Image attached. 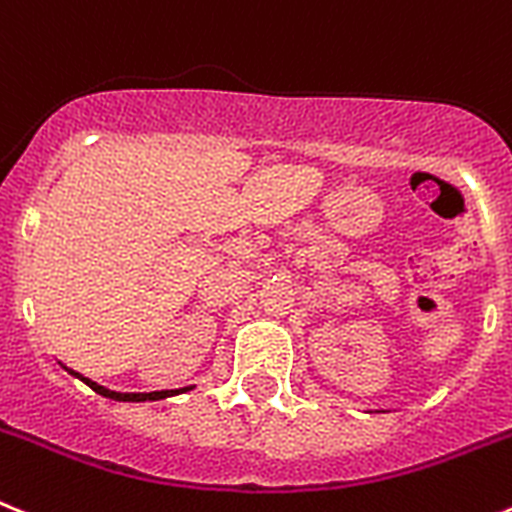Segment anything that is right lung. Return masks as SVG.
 <instances>
[{"mask_svg":"<svg viewBox=\"0 0 512 512\" xmlns=\"http://www.w3.org/2000/svg\"><path fill=\"white\" fill-rule=\"evenodd\" d=\"M71 372V369H69ZM71 374H76V372H71ZM76 377H79V374H76ZM81 382H87L89 387H92L94 392H97V395H102V397H110V400H120V402H146V400H164V397H169V395H174V392H112V390H104V387H99L97 382H92V379H87V377H79Z\"/></svg>","mask_w":512,"mask_h":512,"instance_id":"right-lung-1","label":"right lung"}]
</instances>
